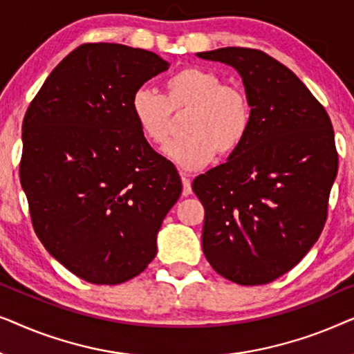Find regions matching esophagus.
<instances>
[{
  "mask_svg": "<svg viewBox=\"0 0 354 354\" xmlns=\"http://www.w3.org/2000/svg\"><path fill=\"white\" fill-rule=\"evenodd\" d=\"M180 177H182V185H183L182 195L188 196L192 193V182H190V178H188L187 174H180Z\"/></svg>",
  "mask_w": 354,
  "mask_h": 354,
  "instance_id": "34e87169",
  "label": "esophagus"
}]
</instances>
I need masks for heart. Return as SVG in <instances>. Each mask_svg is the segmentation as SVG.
<instances>
[{
	"mask_svg": "<svg viewBox=\"0 0 354 354\" xmlns=\"http://www.w3.org/2000/svg\"><path fill=\"white\" fill-rule=\"evenodd\" d=\"M162 88L161 95L140 86L130 100V111L143 137L159 148L171 138L174 113L190 111L183 124L187 137L167 149L182 169L206 166L214 154L230 156L248 137L253 124L250 96L239 85L224 84L214 71L183 67L167 77Z\"/></svg>",
	"mask_w": 354,
	"mask_h": 354,
	"instance_id": "heart-1",
	"label": "heart"
}]
</instances>
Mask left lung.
I'll use <instances>...</instances> for the list:
<instances>
[{
  "mask_svg": "<svg viewBox=\"0 0 354 354\" xmlns=\"http://www.w3.org/2000/svg\"><path fill=\"white\" fill-rule=\"evenodd\" d=\"M239 71L253 108L243 145L193 180L205 207L203 253L239 285H263L295 268L326 225L338 171L324 106L282 62L253 48L198 53Z\"/></svg>",
  "mask_w": 354,
  "mask_h": 354,
  "instance_id": "8db88e82",
  "label": "left lung"
}]
</instances>
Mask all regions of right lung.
I'll use <instances>...</instances> for the list:
<instances>
[{"instance_id":"right-lung-1","label":"right lung","mask_w":354,"mask_h":354,"mask_svg":"<svg viewBox=\"0 0 354 354\" xmlns=\"http://www.w3.org/2000/svg\"><path fill=\"white\" fill-rule=\"evenodd\" d=\"M167 67L156 53L85 43L53 69L24 115L19 176L33 230L90 283L143 272L182 193L176 166L149 147L130 111L133 91Z\"/></svg>"}]
</instances>
